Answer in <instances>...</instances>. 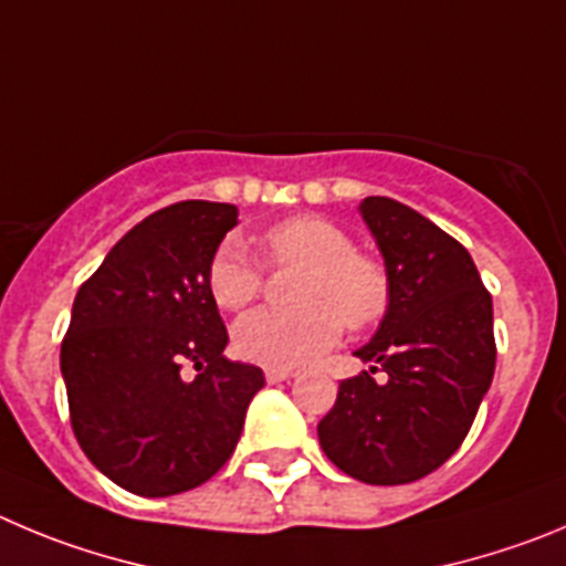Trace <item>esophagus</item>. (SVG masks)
I'll return each mask as SVG.
<instances>
[{"label": "esophagus", "instance_id": "1", "mask_svg": "<svg viewBox=\"0 0 566 566\" xmlns=\"http://www.w3.org/2000/svg\"><path fill=\"white\" fill-rule=\"evenodd\" d=\"M293 377H298L295 368H265L268 382H284V379H293Z\"/></svg>", "mask_w": 566, "mask_h": 566}]
</instances>
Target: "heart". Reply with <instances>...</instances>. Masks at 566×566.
I'll return each mask as SVG.
<instances>
[{"mask_svg":"<svg viewBox=\"0 0 566 566\" xmlns=\"http://www.w3.org/2000/svg\"><path fill=\"white\" fill-rule=\"evenodd\" d=\"M262 245L276 262H304L295 310H256L237 321L234 348L242 360L271 368L307 366L352 329L377 324L388 310L390 282L377 259L355 251L346 229L318 214L271 226ZM211 298L223 310L248 307L262 287V268L240 237H226L206 271Z\"/></svg>","mask_w":566,"mask_h":566,"instance_id":"heart-1","label":"heart"}]
</instances>
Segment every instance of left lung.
<instances>
[{"instance_id": "8db88e82", "label": "left lung", "mask_w": 566, "mask_h": 566, "mask_svg": "<svg viewBox=\"0 0 566 566\" xmlns=\"http://www.w3.org/2000/svg\"><path fill=\"white\" fill-rule=\"evenodd\" d=\"M385 259L390 301L355 352L371 363L343 379L318 424L321 450L348 478L399 485L441 467L467 438L494 377V310L472 256L399 200H360ZM382 367L389 382L373 371Z\"/></svg>"}]
</instances>
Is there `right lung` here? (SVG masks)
Masks as SVG:
<instances>
[{"mask_svg":"<svg viewBox=\"0 0 566 566\" xmlns=\"http://www.w3.org/2000/svg\"><path fill=\"white\" fill-rule=\"evenodd\" d=\"M237 206L181 200L128 231L77 290L61 346L81 450L116 485L170 497L231 458L262 368L223 357L229 343L206 271ZM192 361L201 374L182 377Z\"/></svg>","mask_w":566,"mask_h":566,"instance_id":"add662e5","label":"right lung"}]
</instances>
